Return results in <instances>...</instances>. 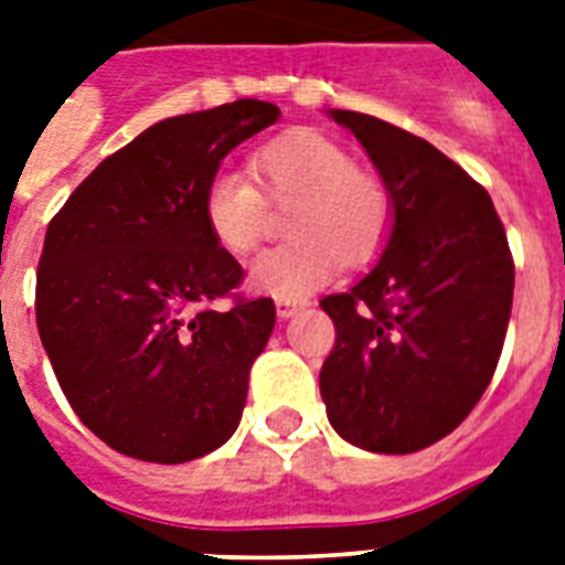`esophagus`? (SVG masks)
<instances>
[{"instance_id":"1","label":"esophagus","mask_w":565,"mask_h":565,"mask_svg":"<svg viewBox=\"0 0 565 565\" xmlns=\"http://www.w3.org/2000/svg\"><path fill=\"white\" fill-rule=\"evenodd\" d=\"M305 305H308V301H296V299H275V310H278V317H281V319L292 317V313H296V310L305 308Z\"/></svg>"}]
</instances>
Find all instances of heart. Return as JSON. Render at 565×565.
Wrapping results in <instances>:
<instances>
[{"instance_id": "obj_1", "label": "heart", "mask_w": 565, "mask_h": 565, "mask_svg": "<svg viewBox=\"0 0 565 565\" xmlns=\"http://www.w3.org/2000/svg\"><path fill=\"white\" fill-rule=\"evenodd\" d=\"M255 179L216 170L204 184L202 216L213 243L228 255L260 246L269 202L289 204L290 243L252 264V284L278 299H301L326 284L340 264L361 266L381 252L393 225V195L361 170L343 146L319 131L275 137L252 154Z\"/></svg>"}]
</instances>
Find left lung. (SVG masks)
Here are the masks:
<instances>
[{"instance_id":"8db88e82","label":"left lung","mask_w":565,"mask_h":565,"mask_svg":"<svg viewBox=\"0 0 565 565\" xmlns=\"http://www.w3.org/2000/svg\"><path fill=\"white\" fill-rule=\"evenodd\" d=\"M393 195V234L349 292L319 301L337 343L319 372L328 422L377 455L448 437L481 402L513 308V255L490 193L428 140L331 110Z\"/></svg>"}]
</instances>
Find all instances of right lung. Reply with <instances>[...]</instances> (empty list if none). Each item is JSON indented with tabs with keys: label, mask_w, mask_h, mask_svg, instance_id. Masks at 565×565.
Returning a JSON list of instances; mask_svg holds the SVG:
<instances>
[{
	"label": "right lung",
	"mask_w": 565,
	"mask_h": 565,
	"mask_svg": "<svg viewBox=\"0 0 565 565\" xmlns=\"http://www.w3.org/2000/svg\"><path fill=\"white\" fill-rule=\"evenodd\" d=\"M281 110L237 99L154 122L108 154L52 216L34 313L57 384L114 451L188 463L237 430L275 301L239 290L213 243L204 184ZM228 298L231 309H213Z\"/></svg>",
	"instance_id": "obj_1"
}]
</instances>
